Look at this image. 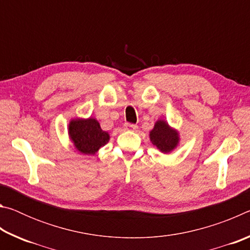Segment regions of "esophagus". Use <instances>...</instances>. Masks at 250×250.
I'll return each instance as SVG.
<instances>
[{"label": "esophagus", "mask_w": 250, "mask_h": 250, "mask_svg": "<svg viewBox=\"0 0 250 250\" xmlns=\"http://www.w3.org/2000/svg\"><path fill=\"white\" fill-rule=\"evenodd\" d=\"M125 129L128 130V131H134V130L138 129V125H134V124H125Z\"/></svg>", "instance_id": "esophagus-1"}]
</instances>
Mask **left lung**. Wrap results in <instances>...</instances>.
<instances>
[{"instance_id": "obj_1", "label": "left lung", "mask_w": 250, "mask_h": 250, "mask_svg": "<svg viewBox=\"0 0 250 250\" xmlns=\"http://www.w3.org/2000/svg\"><path fill=\"white\" fill-rule=\"evenodd\" d=\"M150 139L154 146H158L164 153L171 152L177 146L179 134L172 130L166 121L160 120L155 124L153 130L150 132Z\"/></svg>"}]
</instances>
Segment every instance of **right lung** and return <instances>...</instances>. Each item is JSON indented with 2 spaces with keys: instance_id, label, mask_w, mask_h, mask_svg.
<instances>
[{
  "instance_id": "obj_1",
  "label": "right lung",
  "mask_w": 250,
  "mask_h": 250,
  "mask_svg": "<svg viewBox=\"0 0 250 250\" xmlns=\"http://www.w3.org/2000/svg\"><path fill=\"white\" fill-rule=\"evenodd\" d=\"M69 135L76 149L83 154H95L109 141V134L100 128L98 121L91 118L70 121Z\"/></svg>"
}]
</instances>
